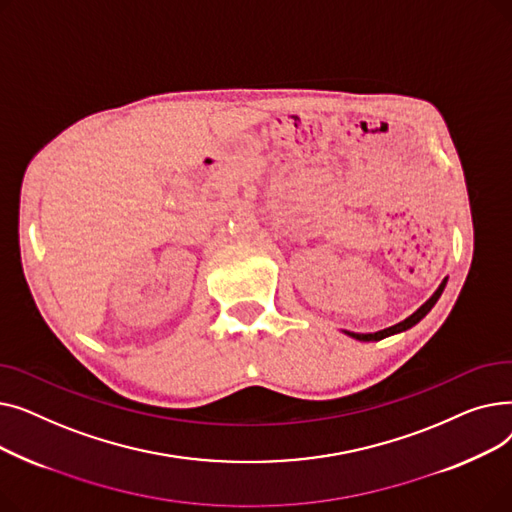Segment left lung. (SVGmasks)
Segmentation results:
<instances>
[{
  "instance_id": "1",
  "label": "left lung",
  "mask_w": 512,
  "mask_h": 512,
  "mask_svg": "<svg viewBox=\"0 0 512 512\" xmlns=\"http://www.w3.org/2000/svg\"><path fill=\"white\" fill-rule=\"evenodd\" d=\"M444 286H446V280L440 284V288L432 294V299H429L427 303H423L411 317H407L405 321H400V324H396V326H392V328H386V330H380V332H375V334H355V332H346L348 336L351 338H357V340H363V342H371V340H382V338H386V336H392V334H398V332H405V330H409V328H413L415 324H419V321L432 311V307L438 303V299H440V294H442V290H444Z\"/></svg>"
}]
</instances>
